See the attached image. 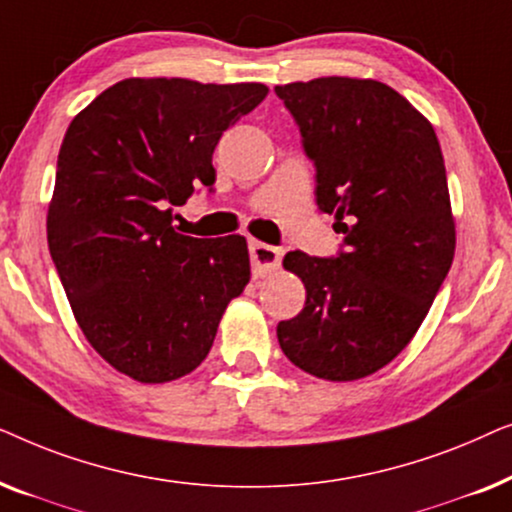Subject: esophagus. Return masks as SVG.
I'll return each mask as SVG.
<instances>
[{
  "label": "esophagus",
  "instance_id": "1",
  "mask_svg": "<svg viewBox=\"0 0 512 512\" xmlns=\"http://www.w3.org/2000/svg\"><path fill=\"white\" fill-rule=\"evenodd\" d=\"M249 254H251V265H254V275L265 277V275H270L272 270H277V265L282 263L284 251L277 247H270V244H263V242H251Z\"/></svg>",
  "mask_w": 512,
  "mask_h": 512
}]
</instances>
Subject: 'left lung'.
<instances>
[{"instance_id":"8db88e82","label":"left lung","mask_w":512,"mask_h":512,"mask_svg":"<svg viewBox=\"0 0 512 512\" xmlns=\"http://www.w3.org/2000/svg\"><path fill=\"white\" fill-rule=\"evenodd\" d=\"M317 167V207L335 216L333 258L289 251L303 279L298 317L277 340L293 366L352 382L415 338L454 258V216L433 125L387 83L349 76L275 86Z\"/></svg>"}]
</instances>
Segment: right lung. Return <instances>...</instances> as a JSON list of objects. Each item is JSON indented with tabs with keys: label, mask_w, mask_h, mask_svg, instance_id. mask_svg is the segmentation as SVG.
<instances>
[{
	"label": "right lung",
	"mask_w": 512,
	"mask_h": 512,
	"mask_svg": "<svg viewBox=\"0 0 512 512\" xmlns=\"http://www.w3.org/2000/svg\"><path fill=\"white\" fill-rule=\"evenodd\" d=\"M265 95L263 83L125 79L69 123L48 249L86 340L132 380L163 384L198 368L249 284L247 240L181 235L172 207L214 186L221 135Z\"/></svg>",
	"instance_id": "add662e5"
}]
</instances>
